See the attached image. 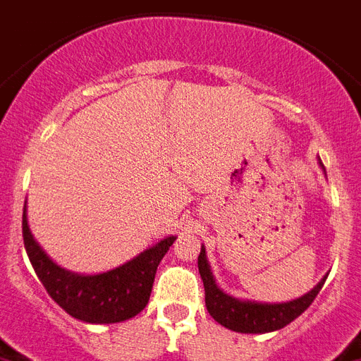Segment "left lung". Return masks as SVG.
Here are the masks:
<instances>
[{"label":"left lung","mask_w":361,"mask_h":361,"mask_svg":"<svg viewBox=\"0 0 361 361\" xmlns=\"http://www.w3.org/2000/svg\"><path fill=\"white\" fill-rule=\"evenodd\" d=\"M197 266L202 286H204V302H207L208 314L225 329L241 332V334H266V332L284 329L286 324L297 319L314 302L324 284L323 279L310 293L302 295L300 299L282 302V305H258L249 300L243 302V300L232 299L217 288L202 247L197 258Z\"/></svg>","instance_id":"1"}]
</instances>
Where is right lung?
<instances>
[{
    "label": "right lung",
    "instance_id": "right-lung-1",
    "mask_svg": "<svg viewBox=\"0 0 361 361\" xmlns=\"http://www.w3.org/2000/svg\"><path fill=\"white\" fill-rule=\"evenodd\" d=\"M22 232L27 256L51 299L71 317L94 324L120 323L145 308L157 267L175 241V236H169L123 266L101 275L85 276L64 271L47 258L32 240L25 212Z\"/></svg>",
    "mask_w": 361,
    "mask_h": 361
}]
</instances>
